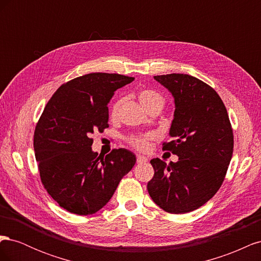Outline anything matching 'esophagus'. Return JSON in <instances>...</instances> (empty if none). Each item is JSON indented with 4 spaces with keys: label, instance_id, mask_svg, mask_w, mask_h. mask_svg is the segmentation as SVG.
Listing matches in <instances>:
<instances>
[{
    "label": "esophagus",
    "instance_id": "1",
    "mask_svg": "<svg viewBox=\"0 0 261 261\" xmlns=\"http://www.w3.org/2000/svg\"><path fill=\"white\" fill-rule=\"evenodd\" d=\"M148 162V158L143 155V154H138L137 155V163H146Z\"/></svg>",
    "mask_w": 261,
    "mask_h": 261
}]
</instances>
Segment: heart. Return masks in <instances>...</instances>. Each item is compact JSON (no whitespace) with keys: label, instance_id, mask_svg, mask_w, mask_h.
<instances>
[{"label":"heart","instance_id":"b5f03b06","mask_svg":"<svg viewBox=\"0 0 261 261\" xmlns=\"http://www.w3.org/2000/svg\"><path fill=\"white\" fill-rule=\"evenodd\" d=\"M138 100L140 102L141 107H143L146 111L151 108H163L164 106V98L161 96V94L152 89H143L138 92ZM123 100L118 99L116 100L114 103L111 107V110H110V117L112 120H115L117 117L118 111H120V107L122 105ZM148 137H133L130 139V144L136 147L137 149L140 150H145L148 147Z\"/></svg>","mask_w":261,"mask_h":261}]
</instances>
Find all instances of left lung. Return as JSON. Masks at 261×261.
Segmentation results:
<instances>
[{"mask_svg": "<svg viewBox=\"0 0 261 261\" xmlns=\"http://www.w3.org/2000/svg\"><path fill=\"white\" fill-rule=\"evenodd\" d=\"M174 99V117L164 144L178 156L169 165L150 161L154 175L147 185L151 199L170 213L201 207L218 192L233 154V132L219 94L198 78L186 74L154 76Z\"/></svg>", "mask_w": 261, "mask_h": 261, "instance_id": "obj_1", "label": "left lung"}]
</instances>
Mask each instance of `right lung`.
<instances>
[{"label": "right lung", "mask_w": 261, "mask_h": 261, "mask_svg": "<svg viewBox=\"0 0 261 261\" xmlns=\"http://www.w3.org/2000/svg\"><path fill=\"white\" fill-rule=\"evenodd\" d=\"M134 80L107 73L77 77L62 85L43 110L34 137L36 160L46 192L69 212L88 216L103 208L136 163L127 149L101 156L91 148L92 134L109 127L114 92Z\"/></svg>", "instance_id": "obj_1"}]
</instances>
